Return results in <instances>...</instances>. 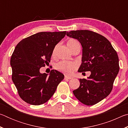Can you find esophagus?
Masks as SVG:
<instances>
[{
	"mask_svg": "<svg viewBox=\"0 0 128 128\" xmlns=\"http://www.w3.org/2000/svg\"><path fill=\"white\" fill-rule=\"evenodd\" d=\"M72 78V77H69V76H65V77H64L65 80H70Z\"/></svg>",
	"mask_w": 128,
	"mask_h": 128,
	"instance_id": "obj_1",
	"label": "esophagus"
}]
</instances>
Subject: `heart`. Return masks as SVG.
<instances>
[{
  "label": "heart",
  "mask_w": 128,
  "mask_h": 128,
  "mask_svg": "<svg viewBox=\"0 0 128 128\" xmlns=\"http://www.w3.org/2000/svg\"><path fill=\"white\" fill-rule=\"evenodd\" d=\"M78 41L74 40V39H70L67 42V45L69 48L72 47L76 44H78ZM54 51H53V54ZM78 64L74 62H69V61H60L56 63L55 66V68L58 70L60 72L66 73L67 74H71L77 68Z\"/></svg>",
  "instance_id": "heart-1"
}]
</instances>
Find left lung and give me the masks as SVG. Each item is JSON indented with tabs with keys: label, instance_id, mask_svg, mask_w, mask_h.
Returning <instances> with one entry per match:
<instances>
[{
	"label": "left lung",
	"instance_id": "8db88e82",
	"mask_svg": "<svg viewBox=\"0 0 128 128\" xmlns=\"http://www.w3.org/2000/svg\"><path fill=\"white\" fill-rule=\"evenodd\" d=\"M66 36L76 39L82 45V63L78 72H91L88 79H80V87L73 92L82 103L94 105L111 92L120 69L118 54L107 38L95 32L73 30L67 32Z\"/></svg>",
	"mask_w": 128,
	"mask_h": 128
}]
</instances>
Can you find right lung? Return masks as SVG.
<instances>
[{
  "mask_svg": "<svg viewBox=\"0 0 128 128\" xmlns=\"http://www.w3.org/2000/svg\"><path fill=\"white\" fill-rule=\"evenodd\" d=\"M66 34V31L40 32L23 39L15 47L10 62L12 79L25 102L36 106L47 102L64 79V74L56 70L49 75L40 70L49 64L55 46Z\"/></svg>",
  "mask_w": 128,
  "mask_h": 128,
  "instance_id": "right-lung-1",
  "label": "right lung"
}]
</instances>
